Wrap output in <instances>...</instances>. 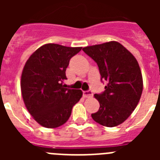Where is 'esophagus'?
Returning <instances> with one entry per match:
<instances>
[{
	"label": "esophagus",
	"instance_id": "esophagus-1",
	"mask_svg": "<svg viewBox=\"0 0 160 160\" xmlns=\"http://www.w3.org/2000/svg\"><path fill=\"white\" fill-rule=\"evenodd\" d=\"M93 95L92 92L90 90H87V91H83V97L84 98H90Z\"/></svg>",
	"mask_w": 160,
	"mask_h": 160
}]
</instances>
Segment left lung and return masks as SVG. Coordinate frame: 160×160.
<instances>
[{"instance_id":"left-lung-1","label":"left lung","mask_w":160,"mask_h":160,"mask_svg":"<svg viewBox=\"0 0 160 160\" xmlns=\"http://www.w3.org/2000/svg\"><path fill=\"white\" fill-rule=\"evenodd\" d=\"M83 51L97 63L105 90L95 94L99 110L91 114L108 128L122 123L138 105L142 92V77L136 58L117 42L87 46Z\"/></svg>"}]
</instances>
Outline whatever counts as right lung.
Segmentation results:
<instances>
[{
  "instance_id": "1",
  "label": "right lung",
  "mask_w": 160,
  "mask_h": 160,
  "mask_svg": "<svg viewBox=\"0 0 160 160\" xmlns=\"http://www.w3.org/2000/svg\"><path fill=\"white\" fill-rule=\"evenodd\" d=\"M82 47L46 44L31 55L24 66L21 89L29 114L44 128H55L69 119L82 96L81 90L65 88L66 70Z\"/></svg>"
}]
</instances>
